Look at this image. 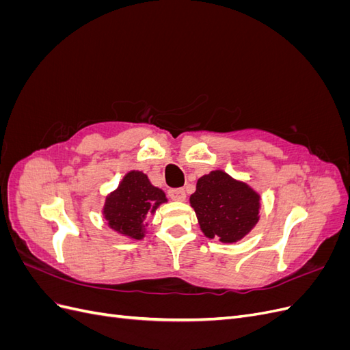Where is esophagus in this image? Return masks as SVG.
<instances>
[{
  "mask_svg": "<svg viewBox=\"0 0 350 350\" xmlns=\"http://www.w3.org/2000/svg\"><path fill=\"white\" fill-rule=\"evenodd\" d=\"M167 196L175 201H184L185 200V191L183 188H171L167 191Z\"/></svg>",
  "mask_w": 350,
  "mask_h": 350,
  "instance_id": "obj_1",
  "label": "esophagus"
}]
</instances>
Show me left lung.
<instances>
[{
    "label": "left lung",
    "mask_w": 350,
    "mask_h": 350,
    "mask_svg": "<svg viewBox=\"0 0 350 350\" xmlns=\"http://www.w3.org/2000/svg\"><path fill=\"white\" fill-rule=\"evenodd\" d=\"M189 203L204 235L221 242L243 238L258 221L260 196L221 171L201 176Z\"/></svg>",
    "instance_id": "obj_1"
}]
</instances>
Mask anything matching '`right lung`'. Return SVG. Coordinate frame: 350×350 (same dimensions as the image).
Segmentation results:
<instances>
[{
	"label": "right lung",
	"instance_id": "obj_1",
	"mask_svg": "<svg viewBox=\"0 0 350 350\" xmlns=\"http://www.w3.org/2000/svg\"><path fill=\"white\" fill-rule=\"evenodd\" d=\"M165 201L162 189L153 187L143 172L131 171L124 176L116 191L107 198L103 215L113 230L142 239L144 237L143 220L153 215Z\"/></svg>",
	"mask_w": 350,
	"mask_h": 350
}]
</instances>
